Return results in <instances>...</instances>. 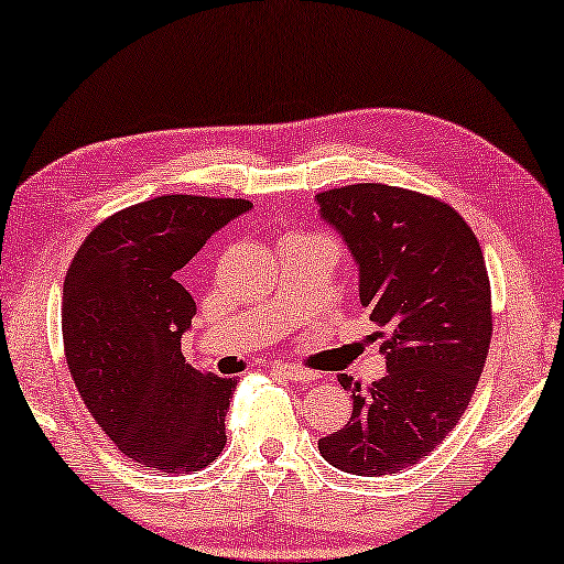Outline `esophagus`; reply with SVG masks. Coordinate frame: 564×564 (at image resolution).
<instances>
[{
	"mask_svg": "<svg viewBox=\"0 0 564 564\" xmlns=\"http://www.w3.org/2000/svg\"><path fill=\"white\" fill-rule=\"evenodd\" d=\"M273 372H275V376H281V378L293 380V383H308V380L316 378L314 370L299 368V365H283V362H275Z\"/></svg>",
	"mask_w": 564,
	"mask_h": 564,
	"instance_id": "obj_1",
	"label": "esophagus"
}]
</instances>
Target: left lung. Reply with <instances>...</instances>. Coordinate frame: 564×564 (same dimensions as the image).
<instances>
[{
    "mask_svg": "<svg viewBox=\"0 0 564 564\" xmlns=\"http://www.w3.org/2000/svg\"><path fill=\"white\" fill-rule=\"evenodd\" d=\"M316 204L352 252L388 368L365 393L337 378L352 416L319 452L337 470L380 478L434 452L473 399L494 335L486 260L467 221L432 196L355 184Z\"/></svg>",
    "mask_w": 564,
    "mask_h": 564,
    "instance_id": "8db88e82",
    "label": "left lung"
}]
</instances>
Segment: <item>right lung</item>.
<instances>
[{"label":"right lung","instance_id":"right-lung-1","mask_svg":"<svg viewBox=\"0 0 564 564\" xmlns=\"http://www.w3.org/2000/svg\"><path fill=\"white\" fill-rule=\"evenodd\" d=\"M245 199L169 194L91 229L63 283V345L78 393L122 455L192 473L225 449L237 380L181 355L196 304L178 271L240 214Z\"/></svg>","mask_w":564,"mask_h":564}]
</instances>
